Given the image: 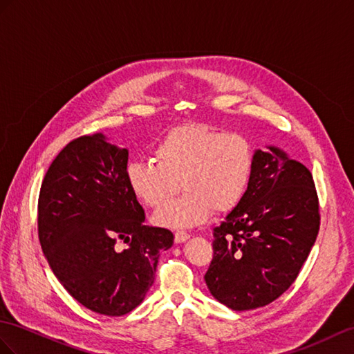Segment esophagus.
Listing matches in <instances>:
<instances>
[{
    "label": "esophagus",
    "mask_w": 354,
    "mask_h": 354,
    "mask_svg": "<svg viewBox=\"0 0 354 354\" xmlns=\"http://www.w3.org/2000/svg\"><path fill=\"white\" fill-rule=\"evenodd\" d=\"M189 237H191V234H189V232H186V231H176V234H174L176 243H183V242H186Z\"/></svg>",
    "instance_id": "obj_1"
}]
</instances>
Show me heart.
<instances>
[{
	"label": "heart",
	"mask_w": 354,
	"mask_h": 354,
	"mask_svg": "<svg viewBox=\"0 0 354 354\" xmlns=\"http://www.w3.org/2000/svg\"><path fill=\"white\" fill-rule=\"evenodd\" d=\"M153 158L158 163H129L126 178L138 200L151 209L165 205L183 182L184 196L154 216L158 225L168 228L195 227L213 210L225 214L237 209L254 169V150L245 136L207 123L172 127L156 144Z\"/></svg>",
	"instance_id": "1"
}]
</instances>
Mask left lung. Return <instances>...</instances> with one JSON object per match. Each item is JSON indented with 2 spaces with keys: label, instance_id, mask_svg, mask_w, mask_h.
Listing matches in <instances>:
<instances>
[{
  "label": "left lung",
  "instance_id": "1",
  "mask_svg": "<svg viewBox=\"0 0 354 354\" xmlns=\"http://www.w3.org/2000/svg\"><path fill=\"white\" fill-rule=\"evenodd\" d=\"M320 230L313 174L270 147L254 156L243 201L213 228V260L205 283L234 311L266 306L299 277Z\"/></svg>",
  "mask_w": 354,
  "mask_h": 354
}]
</instances>
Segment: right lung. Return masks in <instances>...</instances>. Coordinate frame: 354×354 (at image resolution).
Returning <instances> with one entry per match:
<instances>
[{
  "instance_id": "add662e5",
  "label": "right lung",
  "mask_w": 354,
  "mask_h": 354,
  "mask_svg": "<svg viewBox=\"0 0 354 354\" xmlns=\"http://www.w3.org/2000/svg\"><path fill=\"white\" fill-rule=\"evenodd\" d=\"M126 168L127 150L103 135L75 138L49 165L37 204L40 246L54 274L81 305L108 317L141 304L160 251L174 242L169 230L144 225Z\"/></svg>"
}]
</instances>
